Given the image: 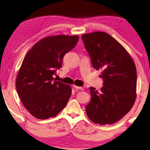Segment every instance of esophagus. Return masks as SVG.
Masks as SVG:
<instances>
[{
  "label": "esophagus",
  "mask_w": 150,
  "mask_h": 150,
  "mask_svg": "<svg viewBox=\"0 0 150 150\" xmlns=\"http://www.w3.org/2000/svg\"><path fill=\"white\" fill-rule=\"evenodd\" d=\"M74 87L75 89H80V90H81V91H82V90H83V88L82 87H79V86H74Z\"/></svg>",
  "instance_id": "obj_1"
}]
</instances>
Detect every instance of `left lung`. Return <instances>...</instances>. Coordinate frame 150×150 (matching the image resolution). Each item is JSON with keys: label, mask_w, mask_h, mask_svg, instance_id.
Here are the masks:
<instances>
[{"label": "left lung", "mask_w": 150, "mask_h": 150, "mask_svg": "<svg viewBox=\"0 0 150 150\" xmlns=\"http://www.w3.org/2000/svg\"><path fill=\"white\" fill-rule=\"evenodd\" d=\"M96 70L102 69L103 86L98 91L89 87L91 99L86 114L93 122L113 124L132 108L136 100L137 75L133 60L115 39L104 32L81 36Z\"/></svg>", "instance_id": "1"}]
</instances>
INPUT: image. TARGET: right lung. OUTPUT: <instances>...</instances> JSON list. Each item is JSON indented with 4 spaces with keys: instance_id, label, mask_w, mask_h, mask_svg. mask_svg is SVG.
<instances>
[{
    "instance_id": "1",
    "label": "right lung",
    "mask_w": 150,
    "mask_h": 150,
    "mask_svg": "<svg viewBox=\"0 0 150 150\" xmlns=\"http://www.w3.org/2000/svg\"><path fill=\"white\" fill-rule=\"evenodd\" d=\"M78 36L57 35L44 38L34 45L23 61L16 79V89L31 115L46 120L57 115L69 101L72 89L55 81L64 55L76 46Z\"/></svg>"
}]
</instances>
